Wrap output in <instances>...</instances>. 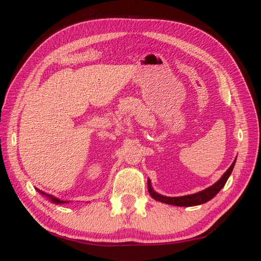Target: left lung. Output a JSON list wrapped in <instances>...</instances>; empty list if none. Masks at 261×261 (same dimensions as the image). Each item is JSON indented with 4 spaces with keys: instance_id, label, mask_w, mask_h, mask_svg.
<instances>
[{
    "instance_id": "8db88e82",
    "label": "left lung",
    "mask_w": 261,
    "mask_h": 261,
    "mask_svg": "<svg viewBox=\"0 0 261 261\" xmlns=\"http://www.w3.org/2000/svg\"><path fill=\"white\" fill-rule=\"evenodd\" d=\"M235 162H236V159L234 160L231 167L226 170V172L222 175V177H221L217 181V183H215L212 186H210L206 189H203V191H201L199 193L186 195V196H180V197H167V196L158 194L153 191V188L151 187V183H150V179H148V192L153 199L164 202V203H168V204H173V206H179V207L198 206V204H202L204 202L211 200L213 197H215L221 191V189L223 188L227 178L231 175V173H232L233 168L235 165Z\"/></svg>"
}]
</instances>
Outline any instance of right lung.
Returning <instances> with one entry per match:
<instances>
[{"label":"right lung","mask_w":261,"mask_h":261,"mask_svg":"<svg viewBox=\"0 0 261 261\" xmlns=\"http://www.w3.org/2000/svg\"><path fill=\"white\" fill-rule=\"evenodd\" d=\"M37 191L40 193L41 195H43V196H45L46 198H49L52 202H54V203H66L67 201H63V200H60V199H58V198H55V197H53V196H51V195H49V194H45V193H43V192H41L40 189H38L37 188Z\"/></svg>","instance_id":"1"}]
</instances>
